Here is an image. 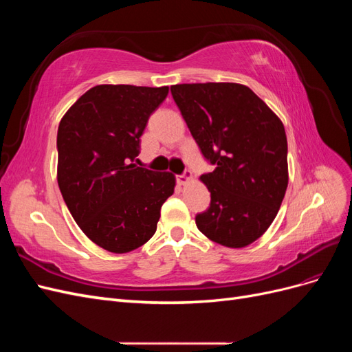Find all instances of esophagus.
<instances>
[{
  "instance_id": "34e87169",
  "label": "esophagus",
  "mask_w": 352,
  "mask_h": 352,
  "mask_svg": "<svg viewBox=\"0 0 352 352\" xmlns=\"http://www.w3.org/2000/svg\"><path fill=\"white\" fill-rule=\"evenodd\" d=\"M190 180H192V172H190V170H186L184 175L177 176V184L179 185H186V184L190 182Z\"/></svg>"
}]
</instances>
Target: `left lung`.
Segmentation results:
<instances>
[{
    "label": "left lung",
    "instance_id": "left-lung-1",
    "mask_svg": "<svg viewBox=\"0 0 352 352\" xmlns=\"http://www.w3.org/2000/svg\"><path fill=\"white\" fill-rule=\"evenodd\" d=\"M170 91L202 155L216 166L199 177L211 202L197 214V228L223 247H247L269 229L286 192L283 123L241 83H182Z\"/></svg>",
    "mask_w": 352,
    "mask_h": 352
}]
</instances>
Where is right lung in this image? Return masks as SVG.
<instances>
[{
	"label": "right lung",
	"mask_w": 352,
	"mask_h": 352,
	"mask_svg": "<svg viewBox=\"0 0 352 352\" xmlns=\"http://www.w3.org/2000/svg\"><path fill=\"white\" fill-rule=\"evenodd\" d=\"M168 87L97 85L63 116L57 132V180L82 232L114 254L140 248L157 230L176 179L133 162L140 138Z\"/></svg>",
	"instance_id": "right-lung-1"
}]
</instances>
